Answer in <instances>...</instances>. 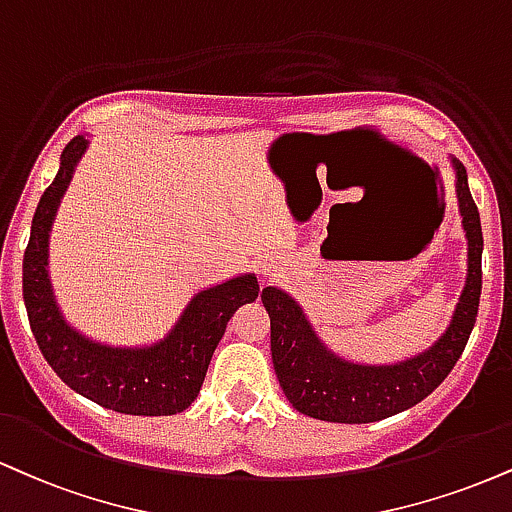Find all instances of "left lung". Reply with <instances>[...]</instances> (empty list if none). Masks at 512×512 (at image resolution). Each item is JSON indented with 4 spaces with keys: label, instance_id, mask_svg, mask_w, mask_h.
I'll return each mask as SVG.
<instances>
[{
    "label": "left lung",
    "instance_id": "8db88e82",
    "mask_svg": "<svg viewBox=\"0 0 512 512\" xmlns=\"http://www.w3.org/2000/svg\"><path fill=\"white\" fill-rule=\"evenodd\" d=\"M455 164L460 217L467 236V281L451 326L432 348L386 367L353 365L322 346L298 303L267 286L262 303L272 322V360L286 398L303 415L324 422L367 424L417 405L432 393L463 355L477 322L482 295V221L467 186L465 166Z\"/></svg>",
    "mask_w": 512,
    "mask_h": 512
}]
</instances>
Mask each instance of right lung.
I'll use <instances>...</instances> for the list:
<instances>
[{"instance_id":"1","label":"right lung","mask_w":512,"mask_h":512,"mask_svg":"<svg viewBox=\"0 0 512 512\" xmlns=\"http://www.w3.org/2000/svg\"><path fill=\"white\" fill-rule=\"evenodd\" d=\"M88 140L73 138L61 152L59 174L40 197L26 255L23 300L38 348L57 377L80 396L123 415H176L200 393L214 348L240 305L260 293L255 274L200 291L164 341L150 348H109L90 341L61 317L47 274V240L61 195Z\"/></svg>"}]
</instances>
